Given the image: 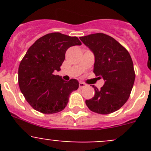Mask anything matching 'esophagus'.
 Here are the masks:
<instances>
[{
	"mask_svg": "<svg viewBox=\"0 0 151 151\" xmlns=\"http://www.w3.org/2000/svg\"><path fill=\"white\" fill-rule=\"evenodd\" d=\"M86 86L87 85H86V84H85V83H79V87H80V89H83V88H85V87H86Z\"/></svg>",
	"mask_w": 151,
	"mask_h": 151,
	"instance_id": "esophagus-1",
	"label": "esophagus"
}]
</instances>
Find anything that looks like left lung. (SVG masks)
I'll return each instance as SVG.
<instances>
[{"instance_id":"obj_1","label":"left lung","mask_w":151,"mask_h":151,"mask_svg":"<svg viewBox=\"0 0 151 151\" xmlns=\"http://www.w3.org/2000/svg\"><path fill=\"white\" fill-rule=\"evenodd\" d=\"M80 39L95 56L94 74L105 81L100 90L92 85L95 95L85 104L91 111L101 115L118 110L129 99L134 83L130 54L119 42L104 33H93Z\"/></svg>"}]
</instances>
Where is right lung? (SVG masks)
<instances>
[{"instance_id":"right-lung-1","label":"right lung","mask_w":151,"mask_h":151,"mask_svg":"<svg viewBox=\"0 0 151 151\" xmlns=\"http://www.w3.org/2000/svg\"><path fill=\"white\" fill-rule=\"evenodd\" d=\"M76 36L60 33L45 35L30 47L21 60L18 69L19 89L28 104L44 114L57 113L68 102L72 91L79 88V82H67L55 75L64 61L70 47L81 45Z\"/></svg>"}]
</instances>
